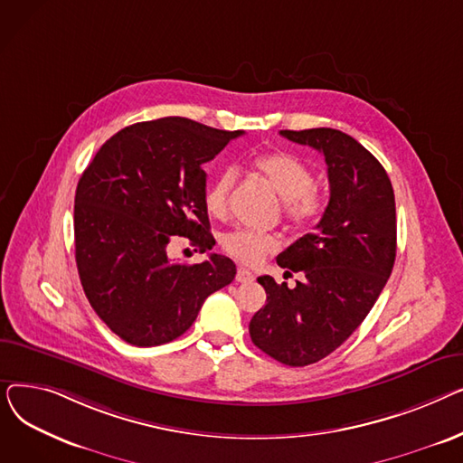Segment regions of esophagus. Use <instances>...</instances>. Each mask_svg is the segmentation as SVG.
<instances>
[{
    "instance_id": "1",
    "label": "esophagus",
    "mask_w": 463,
    "mask_h": 463,
    "mask_svg": "<svg viewBox=\"0 0 463 463\" xmlns=\"http://www.w3.org/2000/svg\"><path fill=\"white\" fill-rule=\"evenodd\" d=\"M253 279H255L253 272H250L248 269H238V272H236V281L238 283H251Z\"/></svg>"
}]
</instances>
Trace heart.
Masks as SVG:
<instances>
[{"label": "heart", "mask_w": 463, "mask_h": 463, "mask_svg": "<svg viewBox=\"0 0 463 463\" xmlns=\"http://www.w3.org/2000/svg\"><path fill=\"white\" fill-rule=\"evenodd\" d=\"M251 166L270 184V187L283 199V213L293 227L307 229L325 210L323 194L313 187L315 178L311 166L290 152H266L251 159ZM236 184L232 168L217 173L204 191L206 210L222 217L227 213L229 197ZM278 248V240L272 234L257 232L251 229H236L223 236V250L240 262L257 264Z\"/></svg>", "instance_id": "heart-1"}]
</instances>
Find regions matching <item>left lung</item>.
Instances as JSON below:
<instances>
[{"label": "left lung", "mask_w": 463, "mask_h": 463, "mask_svg": "<svg viewBox=\"0 0 463 463\" xmlns=\"http://www.w3.org/2000/svg\"><path fill=\"white\" fill-rule=\"evenodd\" d=\"M279 133L325 156L330 201L315 231L276 259L302 281L257 279L266 306L250 335L262 353L300 368L342 345L379 298L396 259V201L383 165L353 137L330 128Z\"/></svg>", "instance_id": "left-lung-1"}]
</instances>
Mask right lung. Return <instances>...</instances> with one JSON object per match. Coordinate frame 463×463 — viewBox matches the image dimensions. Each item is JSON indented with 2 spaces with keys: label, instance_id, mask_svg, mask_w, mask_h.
Segmentation results:
<instances>
[{
  "label": "right lung",
  "instance_id": "right-lung-1",
  "mask_svg": "<svg viewBox=\"0 0 463 463\" xmlns=\"http://www.w3.org/2000/svg\"><path fill=\"white\" fill-rule=\"evenodd\" d=\"M240 135L178 116L140 121L110 137L82 173L77 269L93 311L124 342H173L234 279L229 257L184 264L168 257V244L185 236L203 253L213 248L203 165Z\"/></svg>",
  "mask_w": 463,
  "mask_h": 463
}]
</instances>
